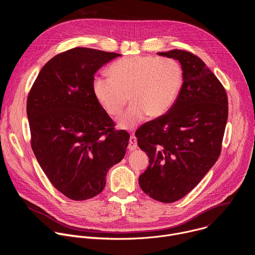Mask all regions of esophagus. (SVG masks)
<instances>
[{
	"label": "esophagus",
	"instance_id": "obj_1",
	"mask_svg": "<svg viewBox=\"0 0 255 255\" xmlns=\"http://www.w3.org/2000/svg\"><path fill=\"white\" fill-rule=\"evenodd\" d=\"M138 145H137V139L135 138L134 135H131L130 136V139H129V144H128V149L129 151H133L135 149H137Z\"/></svg>",
	"mask_w": 255,
	"mask_h": 255
}]
</instances>
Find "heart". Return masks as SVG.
<instances>
[{"mask_svg":"<svg viewBox=\"0 0 255 255\" xmlns=\"http://www.w3.org/2000/svg\"><path fill=\"white\" fill-rule=\"evenodd\" d=\"M111 78L96 76L93 93L113 117L119 116L129 102L133 103L119 120L125 129L135 127L149 115L164 116L173 107L184 83V70L172 58L129 56L109 67Z\"/></svg>","mask_w":255,"mask_h":255,"instance_id":"heart-1","label":"heart"}]
</instances>
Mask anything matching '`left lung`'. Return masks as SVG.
I'll list each match as a JSON object with an SVG mask.
<instances>
[{
  "mask_svg": "<svg viewBox=\"0 0 255 255\" xmlns=\"http://www.w3.org/2000/svg\"><path fill=\"white\" fill-rule=\"evenodd\" d=\"M178 60L184 83L170 110L135 133L149 165L139 176L142 191L161 203L189 194L215 164L228 119V99L220 81L197 55L158 52Z\"/></svg>",
  "mask_w": 255,
  "mask_h": 255,
  "instance_id": "obj_1",
  "label": "left lung"
}]
</instances>
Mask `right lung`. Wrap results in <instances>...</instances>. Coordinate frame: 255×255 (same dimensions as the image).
Wrapping results in <instances>:
<instances>
[{"mask_svg":"<svg viewBox=\"0 0 255 255\" xmlns=\"http://www.w3.org/2000/svg\"><path fill=\"white\" fill-rule=\"evenodd\" d=\"M119 53L77 47L52 57L27 99L31 146L42 170L65 197L99 195L106 175L126 153L130 135L114 122L93 93L96 72Z\"/></svg>","mask_w":255,"mask_h":255,"instance_id":"add662e5","label":"right lung"}]
</instances>
